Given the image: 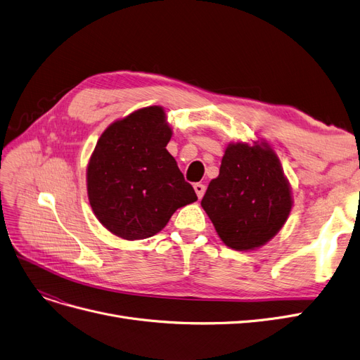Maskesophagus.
I'll return each instance as SVG.
<instances>
[{"instance_id":"1","label":"esophagus","mask_w":360,"mask_h":360,"mask_svg":"<svg viewBox=\"0 0 360 360\" xmlns=\"http://www.w3.org/2000/svg\"><path fill=\"white\" fill-rule=\"evenodd\" d=\"M193 189H195L198 198L200 199V198L204 196V193H205V184H202V183H195V184H193Z\"/></svg>"}]
</instances>
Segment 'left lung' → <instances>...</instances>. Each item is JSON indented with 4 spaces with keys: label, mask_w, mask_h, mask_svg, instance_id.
Wrapping results in <instances>:
<instances>
[{
    "label": "left lung",
    "mask_w": 360,
    "mask_h": 360,
    "mask_svg": "<svg viewBox=\"0 0 360 360\" xmlns=\"http://www.w3.org/2000/svg\"><path fill=\"white\" fill-rule=\"evenodd\" d=\"M200 205L227 247L248 251L279 232L292 198L279 158L266 141L230 143Z\"/></svg>",
    "instance_id": "obj_1"
}]
</instances>
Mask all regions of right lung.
Here are the masks:
<instances>
[{
	"label": "right lung",
	"instance_id": "1",
	"mask_svg": "<svg viewBox=\"0 0 360 360\" xmlns=\"http://www.w3.org/2000/svg\"><path fill=\"white\" fill-rule=\"evenodd\" d=\"M171 128L161 106L139 109L110 124L87 167L97 220L127 240L156 235L176 210L198 199L167 150Z\"/></svg>",
	"mask_w": 360,
	"mask_h": 360
}]
</instances>
